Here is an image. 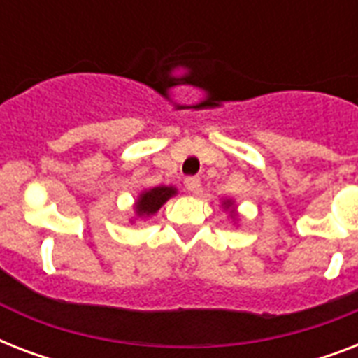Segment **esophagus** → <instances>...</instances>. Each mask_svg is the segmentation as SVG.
<instances>
[{
  "label": "esophagus",
  "mask_w": 358,
  "mask_h": 358,
  "mask_svg": "<svg viewBox=\"0 0 358 358\" xmlns=\"http://www.w3.org/2000/svg\"><path fill=\"white\" fill-rule=\"evenodd\" d=\"M184 184L185 189L189 191V193H199V189H201V178L199 176H187Z\"/></svg>",
  "instance_id": "1"
}]
</instances>
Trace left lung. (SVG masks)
Listing matches in <instances>:
<instances>
[{
    "label": "left lung",
    "mask_w": 358,
    "mask_h": 358,
    "mask_svg": "<svg viewBox=\"0 0 358 358\" xmlns=\"http://www.w3.org/2000/svg\"><path fill=\"white\" fill-rule=\"evenodd\" d=\"M223 206L227 208V210H229V208H232V201H224V202H223Z\"/></svg>",
    "instance_id": "obj_1"
}]
</instances>
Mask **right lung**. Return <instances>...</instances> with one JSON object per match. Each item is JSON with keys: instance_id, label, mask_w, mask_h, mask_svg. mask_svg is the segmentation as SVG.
I'll return each mask as SVG.
<instances>
[{"instance_id": "1", "label": "right lung", "mask_w": 358, "mask_h": 358, "mask_svg": "<svg viewBox=\"0 0 358 358\" xmlns=\"http://www.w3.org/2000/svg\"><path fill=\"white\" fill-rule=\"evenodd\" d=\"M173 195H176V189L167 187V185H159V187L143 191L137 202H135L137 217H150V215H154Z\"/></svg>"}]
</instances>
